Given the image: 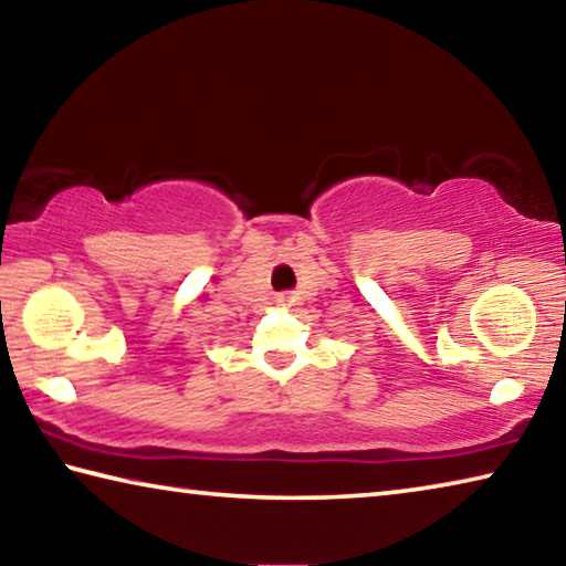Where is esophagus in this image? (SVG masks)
<instances>
[{
	"label": "esophagus",
	"mask_w": 566,
	"mask_h": 566,
	"mask_svg": "<svg viewBox=\"0 0 566 566\" xmlns=\"http://www.w3.org/2000/svg\"><path fill=\"white\" fill-rule=\"evenodd\" d=\"M276 302H280L282 306H294V302H296V296H294V294H282V296H280V300H276Z\"/></svg>",
	"instance_id": "1"
}]
</instances>
